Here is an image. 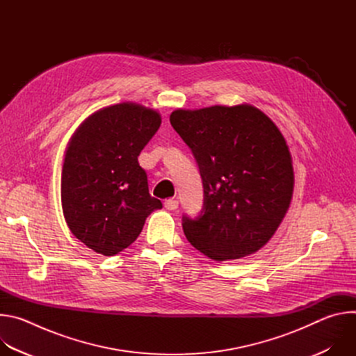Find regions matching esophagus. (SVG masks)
<instances>
[{
  "label": "esophagus",
  "instance_id": "34e87169",
  "mask_svg": "<svg viewBox=\"0 0 356 356\" xmlns=\"http://www.w3.org/2000/svg\"><path fill=\"white\" fill-rule=\"evenodd\" d=\"M179 207V201L175 198H169L165 201V209L166 210H176Z\"/></svg>",
  "mask_w": 356,
  "mask_h": 356
}]
</instances>
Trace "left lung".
<instances>
[{
  "instance_id": "left-lung-1",
  "label": "left lung",
  "mask_w": 356,
  "mask_h": 356,
  "mask_svg": "<svg viewBox=\"0 0 356 356\" xmlns=\"http://www.w3.org/2000/svg\"><path fill=\"white\" fill-rule=\"evenodd\" d=\"M170 124L191 149L204 187L201 214L183 217L187 241L217 262L258 252L293 197V162L280 129L250 104L179 108Z\"/></svg>"
}]
</instances>
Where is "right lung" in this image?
Segmentation results:
<instances>
[{"label": "right lung", "mask_w": 356, "mask_h": 356, "mask_svg": "<svg viewBox=\"0 0 356 356\" xmlns=\"http://www.w3.org/2000/svg\"><path fill=\"white\" fill-rule=\"evenodd\" d=\"M162 124L158 111L136 103L99 108L73 134L62 166V209L72 234L104 257L117 255L162 209L138 163Z\"/></svg>", "instance_id": "1"}]
</instances>
